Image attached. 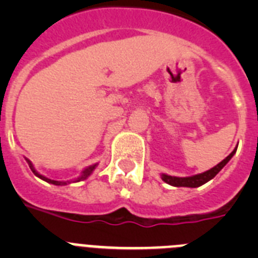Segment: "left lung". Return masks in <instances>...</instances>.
<instances>
[{
    "label": "left lung",
    "mask_w": 258,
    "mask_h": 258,
    "mask_svg": "<svg viewBox=\"0 0 258 258\" xmlns=\"http://www.w3.org/2000/svg\"><path fill=\"white\" fill-rule=\"evenodd\" d=\"M235 152H236V149L234 150V151H232L226 159H223L220 164H217V165L213 166L212 169L207 170V172L200 173V174L192 175V177H183V178H182V177H172V175L163 174L161 175V178H163L164 182L172 184V186H175V187H199V186H202V184L211 181L213 177H216V174L222 169L223 166L229 163L230 159L234 156Z\"/></svg>",
    "instance_id": "obj_1"
}]
</instances>
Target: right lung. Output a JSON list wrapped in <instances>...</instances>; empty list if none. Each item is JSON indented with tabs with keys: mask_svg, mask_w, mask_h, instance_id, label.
Segmentation results:
<instances>
[{
	"mask_svg": "<svg viewBox=\"0 0 258 258\" xmlns=\"http://www.w3.org/2000/svg\"><path fill=\"white\" fill-rule=\"evenodd\" d=\"M28 161V164H29V168H31V170L32 172H33V174L35 175H37L38 178H41V179H44V181H46V182H49V183H52V184H58V186H61V184H67V182H61V181H54V179H50V178H46V177H44V175L42 174H40V173H37L35 170V168H33V165H32V163L29 160H27ZM95 166H97V164H95V165H92V166H88V168H86L85 170H84L83 172V174H81V177H79V178L76 179V181H74V182H79V181H81V179H85V178H88L89 175L92 174V172L93 170L95 169Z\"/></svg>",
	"mask_w": 258,
	"mask_h": 258,
	"instance_id": "right-lung-1",
	"label": "right lung"
}]
</instances>
